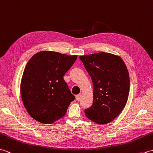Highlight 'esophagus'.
I'll return each mask as SVG.
<instances>
[{"instance_id": "esophagus-1", "label": "esophagus", "mask_w": 153, "mask_h": 153, "mask_svg": "<svg viewBox=\"0 0 153 153\" xmlns=\"http://www.w3.org/2000/svg\"><path fill=\"white\" fill-rule=\"evenodd\" d=\"M81 97H82V96H81L80 94L76 95V100L77 101H80V99H81Z\"/></svg>"}]
</instances>
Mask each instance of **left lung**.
I'll return each mask as SVG.
<instances>
[{
    "instance_id": "1",
    "label": "left lung",
    "mask_w": 153,
    "mask_h": 153,
    "mask_svg": "<svg viewBox=\"0 0 153 153\" xmlns=\"http://www.w3.org/2000/svg\"><path fill=\"white\" fill-rule=\"evenodd\" d=\"M93 82V104L86 116L99 124L111 123L124 109L130 91V77L120 56L100 52L79 57Z\"/></svg>"
}]
</instances>
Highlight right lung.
<instances>
[{"label":"right lung","mask_w":153,"mask_h":153,"mask_svg":"<svg viewBox=\"0 0 153 153\" xmlns=\"http://www.w3.org/2000/svg\"><path fill=\"white\" fill-rule=\"evenodd\" d=\"M76 58V55L42 51L29 60L23 73L20 91L23 105L34 119L52 124L65 116L74 96L63 76Z\"/></svg>","instance_id":"1"}]
</instances>
